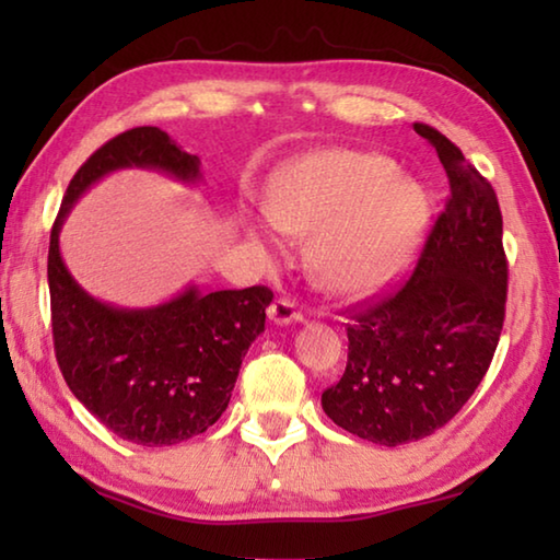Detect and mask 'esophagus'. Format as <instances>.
I'll return each mask as SVG.
<instances>
[{
  "label": "esophagus",
  "instance_id": "obj_1",
  "mask_svg": "<svg viewBox=\"0 0 560 560\" xmlns=\"http://www.w3.org/2000/svg\"><path fill=\"white\" fill-rule=\"evenodd\" d=\"M269 320L273 326H289V324H299L303 320V311L299 308L296 301H291L287 296H281L271 303L269 308Z\"/></svg>",
  "mask_w": 560,
  "mask_h": 560
}]
</instances>
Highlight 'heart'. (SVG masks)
Returning <instances> with one entry per match:
<instances>
[{"label":"heart","instance_id":"1","mask_svg":"<svg viewBox=\"0 0 560 560\" xmlns=\"http://www.w3.org/2000/svg\"><path fill=\"white\" fill-rule=\"evenodd\" d=\"M267 214L271 222L252 224L259 242L277 249V230L311 234V279L334 293H368L393 281L412 259L430 200L385 155L336 148L283 165L269 183Z\"/></svg>","mask_w":560,"mask_h":560}]
</instances>
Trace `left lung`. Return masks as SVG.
Segmentation results:
<instances>
[{
	"label": "left lung",
	"mask_w": 560,
	"mask_h": 560,
	"mask_svg": "<svg viewBox=\"0 0 560 560\" xmlns=\"http://www.w3.org/2000/svg\"><path fill=\"white\" fill-rule=\"evenodd\" d=\"M450 179L412 277L353 316L348 365L320 395L338 428L397 447L447 424L487 375L504 326L506 257L491 187L440 130L415 122Z\"/></svg>",
	"instance_id": "left-lung-1"
}]
</instances>
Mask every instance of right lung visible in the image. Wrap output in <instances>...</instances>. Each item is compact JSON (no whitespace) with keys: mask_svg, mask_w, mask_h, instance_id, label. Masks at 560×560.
<instances>
[{"mask_svg":"<svg viewBox=\"0 0 560 560\" xmlns=\"http://www.w3.org/2000/svg\"><path fill=\"white\" fill-rule=\"evenodd\" d=\"M128 167L183 185L205 183L200 158L153 126L120 132L79 167L49 244L54 348L75 400L110 432L143 447H170L220 420L246 350L264 334L273 293L267 287L205 293L189 283L148 308L91 296L63 264L61 226L93 185Z\"/></svg>","mask_w":560,"mask_h":560,"instance_id":"1","label":"right lung"}]
</instances>
